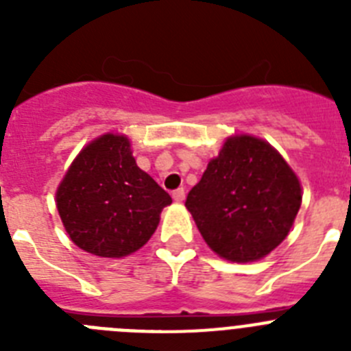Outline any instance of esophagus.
<instances>
[{
  "mask_svg": "<svg viewBox=\"0 0 351 351\" xmlns=\"http://www.w3.org/2000/svg\"><path fill=\"white\" fill-rule=\"evenodd\" d=\"M184 197H186V195H184V190H182V188H179V190H176V191H173V193H172V198H173V200H176V202H178V204L184 202Z\"/></svg>",
  "mask_w": 351,
  "mask_h": 351,
  "instance_id": "esophagus-1",
  "label": "esophagus"
}]
</instances>
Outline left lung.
<instances>
[{
  "label": "left lung",
  "instance_id": "left-lung-1",
  "mask_svg": "<svg viewBox=\"0 0 351 351\" xmlns=\"http://www.w3.org/2000/svg\"><path fill=\"white\" fill-rule=\"evenodd\" d=\"M302 204V186L267 141L237 133L223 142L186 198L198 232L221 258L262 260L283 243Z\"/></svg>",
  "mask_w": 351,
  "mask_h": 351
}]
</instances>
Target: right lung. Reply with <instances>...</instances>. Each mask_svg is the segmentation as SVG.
Listing matches in <instances>:
<instances>
[{"instance_id":"add662e5","label":"right lung","mask_w":351,"mask_h":351,"mask_svg":"<svg viewBox=\"0 0 351 351\" xmlns=\"http://www.w3.org/2000/svg\"><path fill=\"white\" fill-rule=\"evenodd\" d=\"M172 198L133 158L132 142L108 132L80 149L56 190L71 243L101 258L141 250Z\"/></svg>"}]
</instances>
